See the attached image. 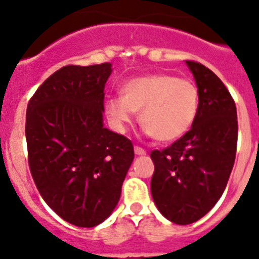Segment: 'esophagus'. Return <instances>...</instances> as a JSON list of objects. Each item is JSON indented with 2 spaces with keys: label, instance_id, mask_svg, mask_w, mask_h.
I'll list each match as a JSON object with an SVG mask.
<instances>
[{
  "label": "esophagus",
  "instance_id": "34e87169",
  "mask_svg": "<svg viewBox=\"0 0 259 259\" xmlns=\"http://www.w3.org/2000/svg\"><path fill=\"white\" fill-rule=\"evenodd\" d=\"M135 153H136V155H139V156H143V155H145V149L144 148H142V147H139V145H135Z\"/></svg>",
  "mask_w": 259,
  "mask_h": 259
}]
</instances>
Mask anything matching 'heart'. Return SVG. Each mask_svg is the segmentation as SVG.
<instances>
[{
    "label": "heart",
    "mask_w": 259,
    "mask_h": 259,
    "mask_svg": "<svg viewBox=\"0 0 259 259\" xmlns=\"http://www.w3.org/2000/svg\"><path fill=\"white\" fill-rule=\"evenodd\" d=\"M200 108V91L189 79L160 72L128 80L123 95L106 100V114L117 131H125L136 111L145 132L159 142H175L193 125Z\"/></svg>",
    "instance_id": "obj_1"
}]
</instances>
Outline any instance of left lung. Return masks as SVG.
<instances>
[{
	"label": "left lung",
	"instance_id": "left-lung-1",
	"mask_svg": "<svg viewBox=\"0 0 259 259\" xmlns=\"http://www.w3.org/2000/svg\"><path fill=\"white\" fill-rule=\"evenodd\" d=\"M185 62L200 91L197 117L183 138L151 152L153 201L177 225L196 222L219 201L234 165L238 138L236 103L229 90L208 67Z\"/></svg>",
	"mask_w": 259,
	"mask_h": 259
}]
</instances>
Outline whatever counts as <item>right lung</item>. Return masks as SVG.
I'll return each mask as SVG.
<instances>
[{
	"instance_id": "1",
	"label": "right lung",
	"mask_w": 259,
	"mask_h": 259,
	"mask_svg": "<svg viewBox=\"0 0 259 259\" xmlns=\"http://www.w3.org/2000/svg\"><path fill=\"white\" fill-rule=\"evenodd\" d=\"M112 65H68L29 100L27 161L46 204L80 228L103 222L116 206L134 145L103 127L104 84Z\"/></svg>"
}]
</instances>
